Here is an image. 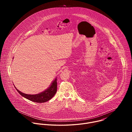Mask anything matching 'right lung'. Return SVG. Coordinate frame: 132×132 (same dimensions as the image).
<instances>
[{
    "instance_id": "add662e5",
    "label": "right lung",
    "mask_w": 132,
    "mask_h": 132,
    "mask_svg": "<svg viewBox=\"0 0 132 132\" xmlns=\"http://www.w3.org/2000/svg\"><path fill=\"white\" fill-rule=\"evenodd\" d=\"M14 87L22 97L30 101L37 103H44L51 99L57 91V78H56L55 80L53 81L50 86L47 89L35 95H28V94L23 93L17 89L15 86Z\"/></svg>"
}]
</instances>
